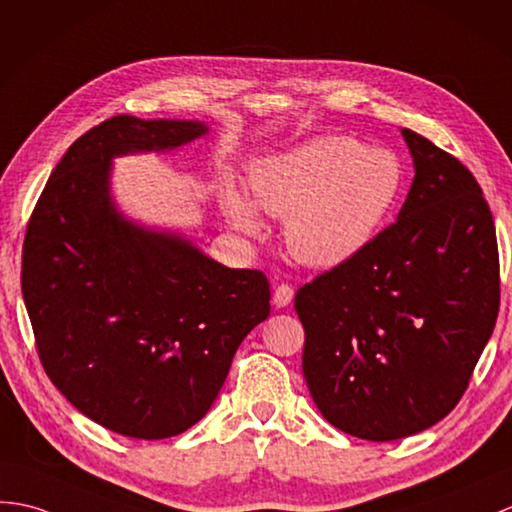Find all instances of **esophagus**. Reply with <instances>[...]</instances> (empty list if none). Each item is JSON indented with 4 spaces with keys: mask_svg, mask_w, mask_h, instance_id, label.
I'll return each mask as SVG.
<instances>
[{
    "mask_svg": "<svg viewBox=\"0 0 512 512\" xmlns=\"http://www.w3.org/2000/svg\"><path fill=\"white\" fill-rule=\"evenodd\" d=\"M294 299V288L288 283H281L275 288V294H272V303H275V307H285L290 305Z\"/></svg>",
    "mask_w": 512,
    "mask_h": 512,
    "instance_id": "1",
    "label": "esophagus"
}]
</instances>
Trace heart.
Instances as JSON below:
<instances>
[{"mask_svg": "<svg viewBox=\"0 0 512 512\" xmlns=\"http://www.w3.org/2000/svg\"><path fill=\"white\" fill-rule=\"evenodd\" d=\"M248 185L257 209L285 218L283 240L292 257L314 268H336L382 227L399 196L401 165L384 148L323 135L255 161ZM222 205L242 233H261L257 211L242 194L224 189Z\"/></svg>", "mask_w": 512, "mask_h": 512, "instance_id": "obj_1", "label": "heart"}]
</instances>
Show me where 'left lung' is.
Returning <instances> with one entry per match:
<instances>
[{
    "mask_svg": "<svg viewBox=\"0 0 512 512\" xmlns=\"http://www.w3.org/2000/svg\"><path fill=\"white\" fill-rule=\"evenodd\" d=\"M401 133L417 174L399 218L294 296L312 399L331 425L366 441H397L447 417L499 312L482 187L454 154Z\"/></svg>",
    "mask_w": 512,
    "mask_h": 512,
    "instance_id": "left-lung-1",
    "label": "left lung"
}]
</instances>
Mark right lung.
Instances as JSON below:
<instances>
[{
	"mask_svg": "<svg viewBox=\"0 0 512 512\" xmlns=\"http://www.w3.org/2000/svg\"><path fill=\"white\" fill-rule=\"evenodd\" d=\"M205 133L133 115L93 126L54 168L23 240L21 292L47 377L91 421L144 441L205 417L240 342L270 314L264 272L141 229L109 198L117 154Z\"/></svg>",
	"mask_w": 512,
	"mask_h": 512,
	"instance_id": "obj_1",
	"label": "right lung"
}]
</instances>
